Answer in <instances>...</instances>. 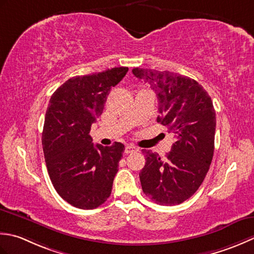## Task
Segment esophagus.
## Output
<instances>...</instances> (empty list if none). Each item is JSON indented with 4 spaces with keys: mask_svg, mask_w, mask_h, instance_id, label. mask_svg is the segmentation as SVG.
Wrapping results in <instances>:
<instances>
[{
    "mask_svg": "<svg viewBox=\"0 0 254 254\" xmlns=\"http://www.w3.org/2000/svg\"><path fill=\"white\" fill-rule=\"evenodd\" d=\"M137 151H139V149L137 147H134V146H127L125 148V153H127V154L134 153V152H137Z\"/></svg>",
    "mask_w": 254,
    "mask_h": 254,
    "instance_id": "1",
    "label": "esophagus"
}]
</instances>
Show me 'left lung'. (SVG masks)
<instances>
[{"label": "left lung", "instance_id": "left-lung-1", "mask_svg": "<svg viewBox=\"0 0 254 254\" xmlns=\"http://www.w3.org/2000/svg\"><path fill=\"white\" fill-rule=\"evenodd\" d=\"M147 82L159 102L158 123L168 126L175 142L165 159L143 150L146 164L139 173L143 193L160 205L189 199L208 172L214 156L216 113L198 82L170 71L132 69Z\"/></svg>", "mask_w": 254, "mask_h": 254}]
</instances>
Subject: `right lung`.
Here are the masks:
<instances>
[{
  "instance_id": "1",
  "label": "right lung",
  "mask_w": 254,
  "mask_h": 254,
  "mask_svg": "<svg viewBox=\"0 0 254 254\" xmlns=\"http://www.w3.org/2000/svg\"><path fill=\"white\" fill-rule=\"evenodd\" d=\"M127 71L121 66L73 76L49 101L41 137L46 165L57 193L77 208H96L112 193L125 146H95L90 130L102 115L111 89Z\"/></svg>"
}]
</instances>
